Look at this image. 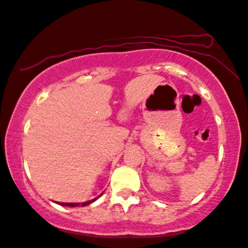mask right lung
Segmentation results:
<instances>
[{"instance_id":"obj_1","label":"right lung","mask_w":248,"mask_h":248,"mask_svg":"<svg viewBox=\"0 0 248 248\" xmlns=\"http://www.w3.org/2000/svg\"><path fill=\"white\" fill-rule=\"evenodd\" d=\"M102 195V194H101ZM100 195V196H101ZM100 196H97V197H95L94 200H90V201H87V202H82V203H59L58 202V204H60V205H63V206H71V208H74V206H78V205H81V206H86V205H89V204H92L93 202H95L96 200L98 199V197Z\"/></svg>"}]
</instances>
